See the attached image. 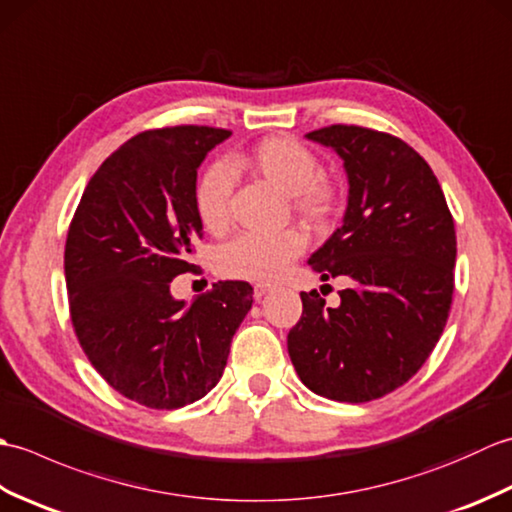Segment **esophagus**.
<instances>
[{
    "mask_svg": "<svg viewBox=\"0 0 512 512\" xmlns=\"http://www.w3.org/2000/svg\"><path fill=\"white\" fill-rule=\"evenodd\" d=\"M270 292V286H255V299L262 301Z\"/></svg>",
    "mask_w": 512,
    "mask_h": 512,
    "instance_id": "esophagus-1",
    "label": "esophagus"
}]
</instances>
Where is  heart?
I'll return each instance as SVG.
<instances>
[{
	"label": "heart",
	"mask_w": 512,
	"mask_h": 512,
	"mask_svg": "<svg viewBox=\"0 0 512 512\" xmlns=\"http://www.w3.org/2000/svg\"><path fill=\"white\" fill-rule=\"evenodd\" d=\"M228 167L244 171L288 195L290 211L312 226L328 224L339 211L341 191L319 173V158L288 136H268L244 154L228 158ZM233 178L224 165H213L195 184V211L206 231L224 235L231 226ZM306 250L297 228L275 235H239L217 250L215 268L226 279L273 284Z\"/></svg>",
	"instance_id": "obj_1"
}]
</instances>
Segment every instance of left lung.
Masks as SVG:
<instances>
[{
  "mask_svg": "<svg viewBox=\"0 0 512 512\" xmlns=\"http://www.w3.org/2000/svg\"><path fill=\"white\" fill-rule=\"evenodd\" d=\"M343 158V226L310 257L323 281L350 277L341 306L301 292L288 354L301 383L339 402L405 385L436 347L453 301L455 226L438 178L416 149L385 132L330 125L308 134Z\"/></svg>",
  "mask_w": 512,
  "mask_h": 512,
  "instance_id": "1",
  "label": "left lung"
}]
</instances>
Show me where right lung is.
<instances>
[{
  "label": "right lung",
  "instance_id": "1",
  "mask_svg": "<svg viewBox=\"0 0 512 512\" xmlns=\"http://www.w3.org/2000/svg\"><path fill=\"white\" fill-rule=\"evenodd\" d=\"M228 136L178 125L127 140L90 178L65 239L76 339L118 394L149 409H178L209 394L253 306L246 281L213 284L191 306L169 290L195 270L198 167Z\"/></svg>",
  "mask_w": 512,
  "mask_h": 512
}]
</instances>
